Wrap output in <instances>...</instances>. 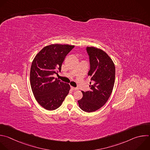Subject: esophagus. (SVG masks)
Here are the masks:
<instances>
[{"instance_id":"34e87169","label":"esophagus","mask_w":150,"mask_h":150,"mask_svg":"<svg viewBox=\"0 0 150 150\" xmlns=\"http://www.w3.org/2000/svg\"><path fill=\"white\" fill-rule=\"evenodd\" d=\"M71 89H72V90H74V91H75V90H77V89H78V88H75V87H73V86H71Z\"/></svg>"}]
</instances>
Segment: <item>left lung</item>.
<instances>
[{
  "label": "left lung",
  "instance_id": "8db88e82",
  "mask_svg": "<svg viewBox=\"0 0 150 150\" xmlns=\"http://www.w3.org/2000/svg\"><path fill=\"white\" fill-rule=\"evenodd\" d=\"M89 56L91 77V90L82 91L83 97L78 101L79 108L91 112L104 106L112 93L115 76V68L110 57L103 50L94 47H86Z\"/></svg>",
  "mask_w": 150,
  "mask_h": 150
}]
</instances>
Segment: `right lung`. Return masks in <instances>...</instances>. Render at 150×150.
Returning a JSON list of instances; mask_svg holds the SVG:
<instances>
[{
    "mask_svg": "<svg viewBox=\"0 0 150 150\" xmlns=\"http://www.w3.org/2000/svg\"><path fill=\"white\" fill-rule=\"evenodd\" d=\"M75 46L52 44L44 47L31 65L30 81L37 102L49 111L59 108L68 94L70 85L53 76L61 72L66 56Z\"/></svg>",
    "mask_w": 150,
    "mask_h": 150,
    "instance_id": "1",
    "label": "right lung"
}]
</instances>
